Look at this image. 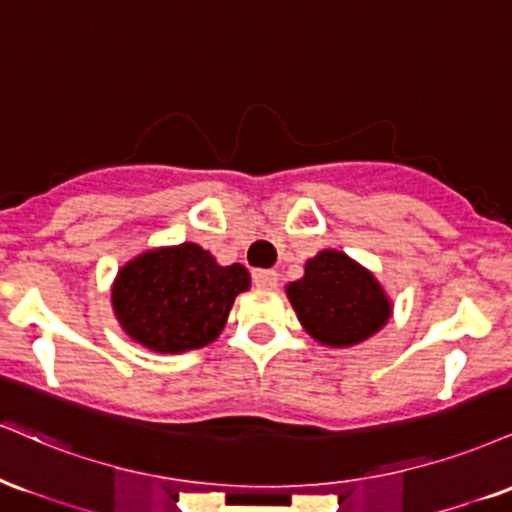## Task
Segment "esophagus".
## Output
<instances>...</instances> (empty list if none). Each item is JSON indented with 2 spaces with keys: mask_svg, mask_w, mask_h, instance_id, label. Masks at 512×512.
I'll list each match as a JSON object with an SVG mask.
<instances>
[{
  "mask_svg": "<svg viewBox=\"0 0 512 512\" xmlns=\"http://www.w3.org/2000/svg\"><path fill=\"white\" fill-rule=\"evenodd\" d=\"M254 285L261 290H273L278 285V273L275 270H254Z\"/></svg>",
  "mask_w": 512,
  "mask_h": 512,
  "instance_id": "1",
  "label": "esophagus"
}]
</instances>
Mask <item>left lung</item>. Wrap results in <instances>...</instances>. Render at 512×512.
Returning a JSON list of instances; mask_svg holds the SVG:
<instances>
[{
    "label": "left lung",
    "mask_w": 512,
    "mask_h": 512,
    "mask_svg": "<svg viewBox=\"0 0 512 512\" xmlns=\"http://www.w3.org/2000/svg\"><path fill=\"white\" fill-rule=\"evenodd\" d=\"M287 297L311 338L328 347H352L378 333L393 314L388 294L357 261L326 249L287 285Z\"/></svg>",
    "instance_id": "left-lung-1"
}]
</instances>
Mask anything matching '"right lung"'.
I'll list each match as a JSON object with an SVG mask.
<instances>
[{
  "instance_id": "right-lung-1",
  "label": "right lung",
  "mask_w": 512,
  "mask_h": 512,
  "mask_svg": "<svg viewBox=\"0 0 512 512\" xmlns=\"http://www.w3.org/2000/svg\"><path fill=\"white\" fill-rule=\"evenodd\" d=\"M251 287L239 263L220 266L194 242L148 249L119 268L112 309L131 340L160 354L198 350L225 328L239 292Z\"/></svg>"
}]
</instances>
